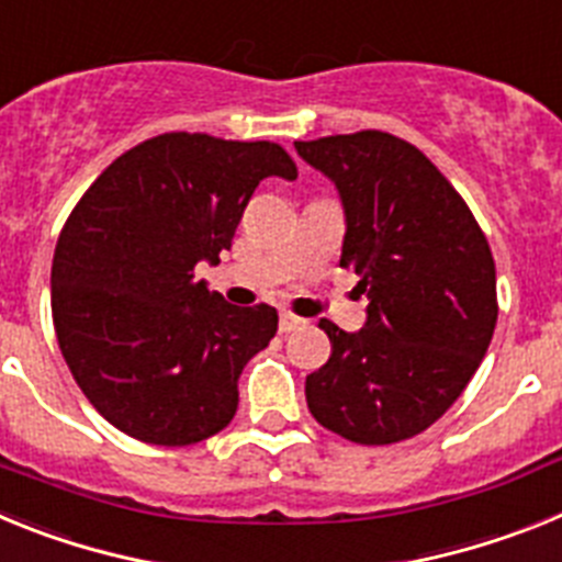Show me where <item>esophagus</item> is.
<instances>
[{
    "mask_svg": "<svg viewBox=\"0 0 562 562\" xmlns=\"http://www.w3.org/2000/svg\"><path fill=\"white\" fill-rule=\"evenodd\" d=\"M306 321L304 317H297V315H292V312H284V315H281V321H278V329L284 331H295V329H301V326H304Z\"/></svg>",
    "mask_w": 562,
    "mask_h": 562,
    "instance_id": "obj_1",
    "label": "esophagus"
}]
</instances>
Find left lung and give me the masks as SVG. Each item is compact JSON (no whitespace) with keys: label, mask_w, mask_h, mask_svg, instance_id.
<instances>
[{"label":"left lung","mask_w":562,"mask_h":562,"mask_svg":"<svg viewBox=\"0 0 562 562\" xmlns=\"http://www.w3.org/2000/svg\"><path fill=\"white\" fill-rule=\"evenodd\" d=\"M295 148L337 186L340 267L369 295L355 335L321 321L331 357L306 376V405L357 445L411 439L459 400L490 349L498 321L493 250L461 193L408 140L366 128Z\"/></svg>","instance_id":"8db88e82"}]
</instances>
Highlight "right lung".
I'll list each match as a JSON object with an SVG mask.
<instances>
[{"label":"right lung","instance_id":"1","mask_svg":"<svg viewBox=\"0 0 562 562\" xmlns=\"http://www.w3.org/2000/svg\"><path fill=\"white\" fill-rule=\"evenodd\" d=\"M295 180L278 143L168 132L121 154L64 222L53 324L78 389L132 439L186 448L231 425L238 376L270 346L278 312L231 306L220 265L258 182Z\"/></svg>","mask_w":562,"mask_h":562}]
</instances>
